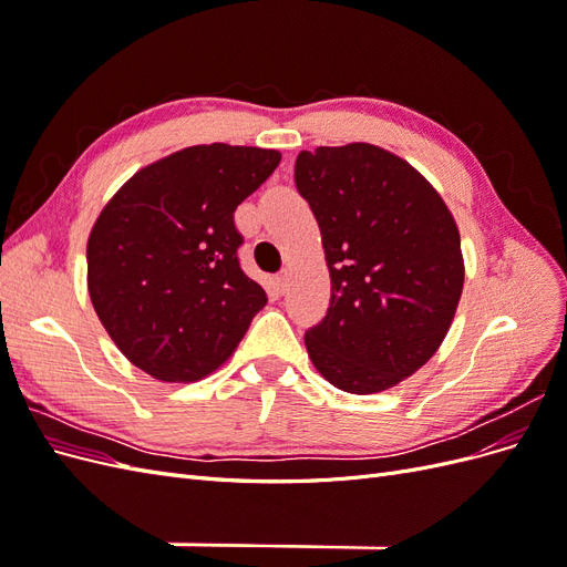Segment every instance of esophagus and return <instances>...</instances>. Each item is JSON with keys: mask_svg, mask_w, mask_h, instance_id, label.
<instances>
[{"mask_svg": "<svg viewBox=\"0 0 567 567\" xmlns=\"http://www.w3.org/2000/svg\"><path fill=\"white\" fill-rule=\"evenodd\" d=\"M277 290H279V293H286V290H288V271H281L277 277Z\"/></svg>", "mask_w": 567, "mask_h": 567, "instance_id": "34e87169", "label": "esophagus"}]
</instances>
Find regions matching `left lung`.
<instances>
[{"instance_id":"obj_1","label":"left lung","mask_w":567,"mask_h":567,"mask_svg":"<svg viewBox=\"0 0 567 567\" xmlns=\"http://www.w3.org/2000/svg\"><path fill=\"white\" fill-rule=\"evenodd\" d=\"M296 186L331 274L329 315L305 333L307 354L338 390L394 388L437 352L461 300L447 203L404 158L362 142L302 151Z\"/></svg>"}]
</instances>
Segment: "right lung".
I'll return each instance as SVG.
<instances>
[{
	"label": "right lung",
	"mask_w": 567,
	"mask_h": 567,
	"mask_svg": "<svg viewBox=\"0 0 567 567\" xmlns=\"http://www.w3.org/2000/svg\"><path fill=\"white\" fill-rule=\"evenodd\" d=\"M279 161L274 148L188 146L142 167L104 205L87 241V288L136 369L194 383L234 354L267 305L238 265L234 210Z\"/></svg>",
	"instance_id": "right-lung-1"
}]
</instances>
